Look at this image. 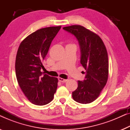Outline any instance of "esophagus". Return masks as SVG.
<instances>
[{
  "instance_id": "esophagus-1",
  "label": "esophagus",
  "mask_w": 130,
  "mask_h": 130,
  "mask_svg": "<svg viewBox=\"0 0 130 130\" xmlns=\"http://www.w3.org/2000/svg\"><path fill=\"white\" fill-rule=\"evenodd\" d=\"M58 80H59L60 82H66L67 81V79H63V78L61 77H58Z\"/></svg>"
}]
</instances>
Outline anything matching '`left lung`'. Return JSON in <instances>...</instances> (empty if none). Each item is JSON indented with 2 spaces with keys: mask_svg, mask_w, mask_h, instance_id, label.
Returning a JSON list of instances; mask_svg holds the SVG:
<instances>
[{
  "mask_svg": "<svg viewBox=\"0 0 130 130\" xmlns=\"http://www.w3.org/2000/svg\"><path fill=\"white\" fill-rule=\"evenodd\" d=\"M63 29L77 39L81 51L80 63L86 72L84 80L78 81V87L72 92V97L80 104H89L98 98L107 82V50L100 37L84 26L74 25Z\"/></svg>",
  "mask_w": 130,
  "mask_h": 130,
  "instance_id": "obj_1",
  "label": "left lung"
}]
</instances>
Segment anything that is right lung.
Listing matches in <instances>:
<instances>
[{
    "label": "right lung",
    "mask_w": 130,
    "mask_h": 130,
    "mask_svg": "<svg viewBox=\"0 0 130 130\" xmlns=\"http://www.w3.org/2000/svg\"><path fill=\"white\" fill-rule=\"evenodd\" d=\"M61 26L40 29L21 42L15 60L17 81L23 93L32 104L44 105L53 99L58 79L41 72L42 62L51 42Z\"/></svg>",
    "instance_id": "add662e5"
}]
</instances>
